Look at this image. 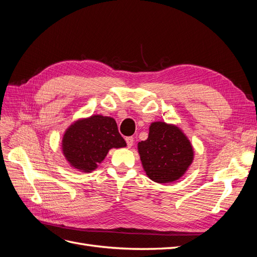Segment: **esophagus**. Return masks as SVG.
Masks as SVG:
<instances>
[{
  "label": "esophagus",
  "mask_w": 257,
  "mask_h": 257,
  "mask_svg": "<svg viewBox=\"0 0 257 257\" xmlns=\"http://www.w3.org/2000/svg\"><path fill=\"white\" fill-rule=\"evenodd\" d=\"M125 141H126L127 148H132V146L134 145V138H133V137H126Z\"/></svg>",
  "instance_id": "34e87169"
}]
</instances>
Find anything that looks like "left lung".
Returning a JSON list of instances; mask_svg holds the SVG:
<instances>
[{
    "instance_id": "obj_1",
    "label": "left lung",
    "mask_w": 257,
    "mask_h": 257,
    "mask_svg": "<svg viewBox=\"0 0 257 257\" xmlns=\"http://www.w3.org/2000/svg\"><path fill=\"white\" fill-rule=\"evenodd\" d=\"M137 148L147 176L158 184L180 180L194 158L193 147L185 133L164 121L152 122L148 139L138 143Z\"/></svg>"
}]
</instances>
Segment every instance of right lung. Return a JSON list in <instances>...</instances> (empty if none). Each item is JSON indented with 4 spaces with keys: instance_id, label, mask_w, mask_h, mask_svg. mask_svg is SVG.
<instances>
[{
    "instance_id": "1",
    "label": "right lung",
    "mask_w": 257,
    "mask_h": 257,
    "mask_svg": "<svg viewBox=\"0 0 257 257\" xmlns=\"http://www.w3.org/2000/svg\"><path fill=\"white\" fill-rule=\"evenodd\" d=\"M126 147L116 120L102 114L81 118L70 124L61 140V151L70 167L77 171H94L111 149Z\"/></svg>"
}]
</instances>
